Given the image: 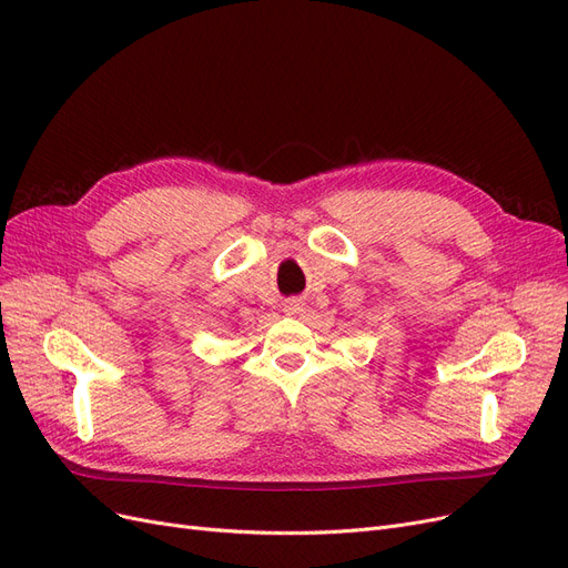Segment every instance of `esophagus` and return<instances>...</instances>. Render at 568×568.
Segmentation results:
<instances>
[{
	"label": "esophagus",
	"instance_id": "obj_1",
	"mask_svg": "<svg viewBox=\"0 0 568 568\" xmlns=\"http://www.w3.org/2000/svg\"><path fill=\"white\" fill-rule=\"evenodd\" d=\"M303 311V301L301 298H288L286 305H284V313L286 315H296Z\"/></svg>",
	"mask_w": 568,
	"mask_h": 568
}]
</instances>
